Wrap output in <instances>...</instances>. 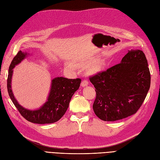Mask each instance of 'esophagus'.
<instances>
[{
	"mask_svg": "<svg viewBox=\"0 0 160 160\" xmlns=\"http://www.w3.org/2000/svg\"><path fill=\"white\" fill-rule=\"evenodd\" d=\"M88 84H89V83H88V80H87V79H83V81H82V82H81V86L82 87L88 86Z\"/></svg>",
	"mask_w": 160,
	"mask_h": 160,
	"instance_id": "obj_1",
	"label": "esophagus"
}]
</instances>
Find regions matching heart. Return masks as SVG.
<instances>
[{
    "label": "heart",
    "instance_id": "1",
    "mask_svg": "<svg viewBox=\"0 0 160 160\" xmlns=\"http://www.w3.org/2000/svg\"><path fill=\"white\" fill-rule=\"evenodd\" d=\"M104 65H105V62L102 60L95 61L90 65L89 70L91 71H93V72L98 71L102 68V67L104 66ZM71 67H72V66L71 65Z\"/></svg>",
    "mask_w": 160,
    "mask_h": 160
}]
</instances>
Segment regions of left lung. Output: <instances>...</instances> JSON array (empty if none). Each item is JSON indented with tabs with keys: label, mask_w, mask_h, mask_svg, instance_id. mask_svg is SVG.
I'll return each instance as SVG.
<instances>
[{
	"label": "left lung",
	"mask_w": 160,
	"mask_h": 160,
	"mask_svg": "<svg viewBox=\"0 0 160 160\" xmlns=\"http://www.w3.org/2000/svg\"><path fill=\"white\" fill-rule=\"evenodd\" d=\"M95 88V115L114 122L135 114L150 88L151 77L146 55L141 50L129 51L118 63L89 77Z\"/></svg>",
	"instance_id": "left-lung-1"
}]
</instances>
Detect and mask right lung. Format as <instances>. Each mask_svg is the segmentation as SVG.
Here are the masks:
<instances>
[{
  "instance_id": "add662e5",
  "label": "right lung",
  "mask_w": 160,
  "mask_h": 160,
  "mask_svg": "<svg viewBox=\"0 0 160 160\" xmlns=\"http://www.w3.org/2000/svg\"><path fill=\"white\" fill-rule=\"evenodd\" d=\"M27 53L19 51L9 67L7 79L8 93L19 113L27 121L34 123H52L59 121L65 113L75 92L79 88L81 79L57 77L52 80L51 89L47 102L37 110L31 111L22 108L14 98L11 89L12 69L25 59Z\"/></svg>"
}]
</instances>
